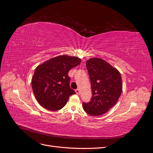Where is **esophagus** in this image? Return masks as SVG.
Returning <instances> with one entry per match:
<instances>
[{
    "label": "esophagus",
    "instance_id": "1",
    "mask_svg": "<svg viewBox=\"0 0 153 153\" xmlns=\"http://www.w3.org/2000/svg\"><path fill=\"white\" fill-rule=\"evenodd\" d=\"M75 92H76V93L77 94H80V91L79 89H76V90H75Z\"/></svg>",
    "mask_w": 153,
    "mask_h": 153
}]
</instances>
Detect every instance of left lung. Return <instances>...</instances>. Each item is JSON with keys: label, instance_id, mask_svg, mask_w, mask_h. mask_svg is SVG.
<instances>
[{"label": "left lung", "instance_id": "1", "mask_svg": "<svg viewBox=\"0 0 153 153\" xmlns=\"http://www.w3.org/2000/svg\"><path fill=\"white\" fill-rule=\"evenodd\" d=\"M90 77L92 98L83 103V108L91 115L99 116L107 112L115 105L123 90L120 72L103 59L91 58L86 62Z\"/></svg>", "mask_w": 153, "mask_h": 153}]
</instances>
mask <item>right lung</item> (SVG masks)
Returning a JSON list of instances; mask_svg holds the SVG:
<instances>
[{
	"instance_id": "right-lung-1",
	"label": "right lung",
	"mask_w": 153,
	"mask_h": 153,
	"mask_svg": "<svg viewBox=\"0 0 153 153\" xmlns=\"http://www.w3.org/2000/svg\"><path fill=\"white\" fill-rule=\"evenodd\" d=\"M77 57L62 55L51 58L36 67L32 88L36 100L43 108L56 111L63 108L69 97L76 94L69 86L68 72L79 65Z\"/></svg>"
}]
</instances>
